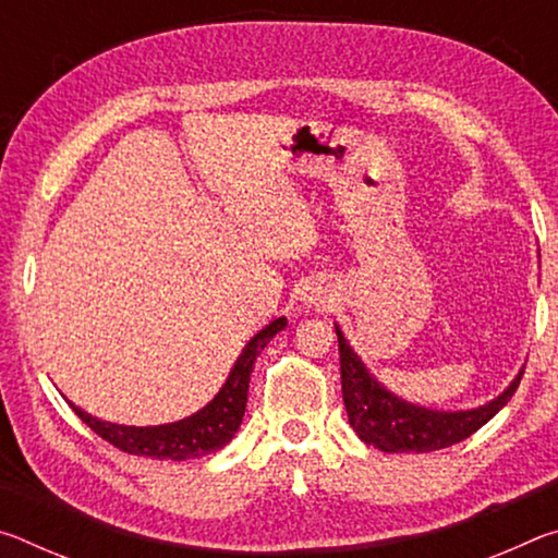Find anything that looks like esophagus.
<instances>
[{
    "label": "esophagus",
    "instance_id": "esophagus-1",
    "mask_svg": "<svg viewBox=\"0 0 558 558\" xmlns=\"http://www.w3.org/2000/svg\"><path fill=\"white\" fill-rule=\"evenodd\" d=\"M302 302L310 307H317V310H327L332 305V292L323 286H310L305 288V295H302Z\"/></svg>",
    "mask_w": 558,
    "mask_h": 558
}]
</instances>
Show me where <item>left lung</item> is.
<instances>
[{"label":"left lung","mask_w":558,"mask_h":558,"mask_svg":"<svg viewBox=\"0 0 558 558\" xmlns=\"http://www.w3.org/2000/svg\"><path fill=\"white\" fill-rule=\"evenodd\" d=\"M339 372H342V399L349 426L366 446L381 452H430L450 448L470 438L472 433L485 426L489 418L505 409L517 391L524 369L512 379L507 389L477 409L468 411H438L401 399L366 369V364L349 347L339 325Z\"/></svg>","instance_id":"1"}]
</instances>
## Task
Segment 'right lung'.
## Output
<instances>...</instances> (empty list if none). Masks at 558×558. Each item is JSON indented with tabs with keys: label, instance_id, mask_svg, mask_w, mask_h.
Instances as JSON below:
<instances>
[{
	"label": "right lung",
	"instance_id": "add662e5",
	"mask_svg": "<svg viewBox=\"0 0 558 558\" xmlns=\"http://www.w3.org/2000/svg\"><path fill=\"white\" fill-rule=\"evenodd\" d=\"M286 325L288 319L278 317L263 327L256 337H251L241 356L235 359L229 379H226L219 393L204 409L186 415L182 421L162 423V426H120V423L100 421L96 415L78 409L75 403H69L93 433H98L102 440H108L110 446L120 448L122 452H130V456L177 462L209 456V452L223 448L235 436V430L241 428L245 401H248L253 362H256L270 339L286 329Z\"/></svg>",
	"mask_w": 558,
	"mask_h": 558
}]
</instances>
